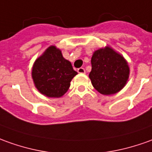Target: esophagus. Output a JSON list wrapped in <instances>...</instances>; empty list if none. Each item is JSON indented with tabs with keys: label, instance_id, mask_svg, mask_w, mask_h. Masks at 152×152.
I'll return each mask as SVG.
<instances>
[{
	"label": "esophagus",
	"instance_id": "obj_1",
	"mask_svg": "<svg viewBox=\"0 0 152 152\" xmlns=\"http://www.w3.org/2000/svg\"><path fill=\"white\" fill-rule=\"evenodd\" d=\"M78 73H79V74H85L84 68H79V69H78Z\"/></svg>",
	"mask_w": 152,
	"mask_h": 152
}]
</instances>
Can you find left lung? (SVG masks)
I'll use <instances>...</instances> for the list:
<instances>
[{"instance_id": "obj_1", "label": "left lung", "mask_w": 152, "mask_h": 152, "mask_svg": "<svg viewBox=\"0 0 152 152\" xmlns=\"http://www.w3.org/2000/svg\"><path fill=\"white\" fill-rule=\"evenodd\" d=\"M89 78L94 88L100 94L111 95L126 85L129 67L122 55L106 47L95 51L91 59Z\"/></svg>"}]
</instances>
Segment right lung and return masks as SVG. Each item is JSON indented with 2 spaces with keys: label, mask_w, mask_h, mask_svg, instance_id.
<instances>
[{
  "label": "right lung",
  "mask_w": 152,
  "mask_h": 152,
  "mask_svg": "<svg viewBox=\"0 0 152 152\" xmlns=\"http://www.w3.org/2000/svg\"><path fill=\"white\" fill-rule=\"evenodd\" d=\"M78 74L61 51L50 46L36 59L32 78L37 89L46 97L60 98L68 91L72 78Z\"/></svg>",
  "instance_id": "add662e5"
}]
</instances>
